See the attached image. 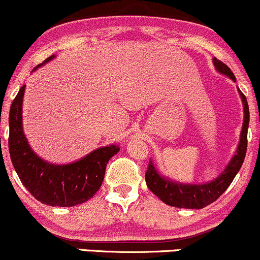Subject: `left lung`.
Segmentation results:
<instances>
[{"mask_svg":"<svg viewBox=\"0 0 260 260\" xmlns=\"http://www.w3.org/2000/svg\"><path fill=\"white\" fill-rule=\"evenodd\" d=\"M213 63L215 70L220 74L229 77L236 82L235 74L232 71L222 63L221 61L213 58ZM241 100L243 105V123L242 129L240 134V142H238L237 149H236L234 156L231 157L230 162L223 169V171L214 178L213 181L205 182V183H182L168 176H162L157 171L156 166L153 161H149L147 174H145V182L151 192L154 193L161 202L170 207L184 208V209H202L207 205L215 202L220 196L228 189L230 184L234 181L235 176L240 171L242 166L244 156L247 151V132L249 126V109L246 96L243 92L237 88Z\"/></svg>","mask_w":260,"mask_h":260,"instance_id":"8db88e82","label":"left lung"}]
</instances>
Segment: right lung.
Masks as SVG:
<instances>
[{"mask_svg": "<svg viewBox=\"0 0 260 260\" xmlns=\"http://www.w3.org/2000/svg\"><path fill=\"white\" fill-rule=\"evenodd\" d=\"M55 58L38 64L32 72ZM25 85L18 91L10 110L8 149L13 168L30 194L50 207H74L94 197L105 176L106 165L120 151L118 145L101 147L70 164H52L35 154L23 131V98Z\"/></svg>", "mask_w": 260, "mask_h": 260, "instance_id": "obj_1", "label": "right lung"}]
</instances>
